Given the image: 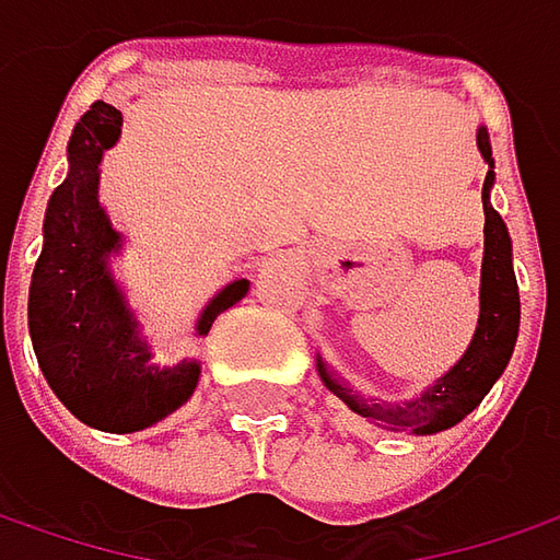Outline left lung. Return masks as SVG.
Here are the masks:
<instances>
[{
	"label": "left lung",
	"instance_id": "8db88e82",
	"mask_svg": "<svg viewBox=\"0 0 560 560\" xmlns=\"http://www.w3.org/2000/svg\"><path fill=\"white\" fill-rule=\"evenodd\" d=\"M476 143L489 162V175L482 184L486 256H482L479 326H476L474 341L448 376H442L432 388H425L417 401L407 404H366L319 363V376L328 385V392L338 395L360 417H370V420L395 425V429H413V432L448 429V425L460 423L476 404L486 398V392L495 385V378L504 373V366L514 353L517 328H521V294H517V279H514V266H511V237H508V229H504L499 212L489 207V187L495 182V172H492L489 135L482 128L476 135Z\"/></svg>",
	"mask_w": 560,
	"mask_h": 560
}]
</instances>
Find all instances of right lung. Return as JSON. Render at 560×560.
<instances>
[{"instance_id":"obj_1","label":"right lung","mask_w":560,"mask_h":560,"mask_svg":"<svg viewBox=\"0 0 560 560\" xmlns=\"http://www.w3.org/2000/svg\"><path fill=\"white\" fill-rule=\"evenodd\" d=\"M121 112L93 103L68 143V178L52 190L43 222V254L34 266L27 326L49 388L81 423L103 432H137L178 410L197 388L200 366H150L137 323L109 279L106 256L118 250L96 200L100 159L118 140ZM247 281L229 284L203 310L197 331L247 294Z\"/></svg>"}]
</instances>
